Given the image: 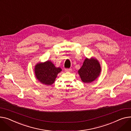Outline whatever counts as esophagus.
Masks as SVG:
<instances>
[{
	"label": "esophagus",
	"instance_id": "34e87169",
	"mask_svg": "<svg viewBox=\"0 0 131 131\" xmlns=\"http://www.w3.org/2000/svg\"><path fill=\"white\" fill-rule=\"evenodd\" d=\"M72 68H66L65 69V71L66 72H69L72 71Z\"/></svg>",
	"mask_w": 131,
	"mask_h": 131
}]
</instances>
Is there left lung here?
<instances>
[{
  "label": "left lung",
  "instance_id": "8db88e82",
  "mask_svg": "<svg viewBox=\"0 0 131 131\" xmlns=\"http://www.w3.org/2000/svg\"><path fill=\"white\" fill-rule=\"evenodd\" d=\"M101 66L98 61L94 58H86L82 67L78 71L82 81L89 83L96 79L101 73Z\"/></svg>",
  "mask_w": 131,
  "mask_h": 131
}]
</instances>
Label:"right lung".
I'll use <instances>...</instances> for the list:
<instances>
[{
	"instance_id": "1",
	"label": "right lung",
	"mask_w": 131,
	"mask_h": 131,
	"mask_svg": "<svg viewBox=\"0 0 131 131\" xmlns=\"http://www.w3.org/2000/svg\"><path fill=\"white\" fill-rule=\"evenodd\" d=\"M61 71L62 69L56 67L50 61L38 64L35 68V73L37 80L40 83L47 85L54 83L57 74Z\"/></svg>"
}]
</instances>
